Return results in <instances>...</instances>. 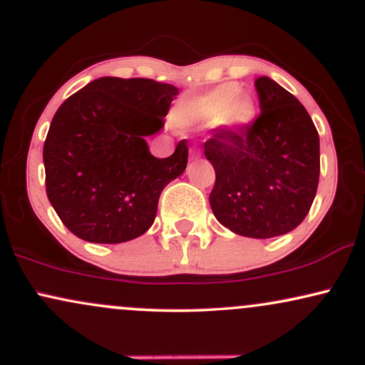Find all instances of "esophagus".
Masks as SVG:
<instances>
[{"label":"esophagus","mask_w":365,"mask_h":365,"mask_svg":"<svg viewBox=\"0 0 365 365\" xmlns=\"http://www.w3.org/2000/svg\"><path fill=\"white\" fill-rule=\"evenodd\" d=\"M195 156V154H192V158H194Z\"/></svg>","instance_id":"obj_1"}]
</instances>
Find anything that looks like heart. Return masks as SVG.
I'll return each mask as SVG.
<instances>
[{
	"mask_svg": "<svg viewBox=\"0 0 365 365\" xmlns=\"http://www.w3.org/2000/svg\"><path fill=\"white\" fill-rule=\"evenodd\" d=\"M257 101L238 83H221L204 94L188 98L180 104V123H209L225 135H242L257 118Z\"/></svg>",
	"mask_w": 365,
	"mask_h": 365,
	"instance_id": "obj_1",
	"label": "heart"
}]
</instances>
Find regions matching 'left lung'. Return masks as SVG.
I'll return each instance as SVG.
<instances>
[{"mask_svg":"<svg viewBox=\"0 0 365 365\" xmlns=\"http://www.w3.org/2000/svg\"><path fill=\"white\" fill-rule=\"evenodd\" d=\"M261 115L242 135L216 132L204 154L216 171L209 204L221 225L273 238L304 221L319 183V135L295 96L269 77L255 81Z\"/></svg>","mask_w":365,"mask_h":365,"instance_id":"left-lung-1","label":"left lung"}]
</instances>
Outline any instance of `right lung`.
I'll return each instance as SVG.
<instances>
[{"instance_id": "add662e5", "label": "right lung", "mask_w": 365, "mask_h": 365, "mask_svg": "<svg viewBox=\"0 0 365 365\" xmlns=\"http://www.w3.org/2000/svg\"><path fill=\"white\" fill-rule=\"evenodd\" d=\"M177 94L150 78L101 77L58 108L43 150L46 192L73 235L121 244L150 228L163 188L187 168V140L165 159L145 142Z\"/></svg>"}]
</instances>
